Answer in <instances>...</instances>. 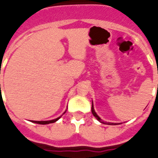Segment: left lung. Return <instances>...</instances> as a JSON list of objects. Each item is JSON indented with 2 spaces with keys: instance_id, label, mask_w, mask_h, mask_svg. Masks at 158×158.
<instances>
[{
  "instance_id": "obj_1",
  "label": "left lung",
  "mask_w": 158,
  "mask_h": 158,
  "mask_svg": "<svg viewBox=\"0 0 158 158\" xmlns=\"http://www.w3.org/2000/svg\"><path fill=\"white\" fill-rule=\"evenodd\" d=\"M92 113H93V115H94V116H95V117H96L97 120H99V121H100V122H102V123H103V124H105V123H104L103 121H102V120L101 118L99 117L98 115H97V113L95 112V110H94V105H93V103H92ZM108 125H116V124H115V123H108Z\"/></svg>"
}]
</instances>
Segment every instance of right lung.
I'll return each instance as SVG.
<instances>
[{
    "mask_svg": "<svg viewBox=\"0 0 158 158\" xmlns=\"http://www.w3.org/2000/svg\"><path fill=\"white\" fill-rule=\"evenodd\" d=\"M60 117H58L56 119H55V120H47V121H35V120H32V122L36 123V124H40V125H48V124H51V123H54L56 122V120H58Z\"/></svg>",
    "mask_w": 158,
    "mask_h": 158,
    "instance_id": "1",
    "label": "right lung"
}]
</instances>
